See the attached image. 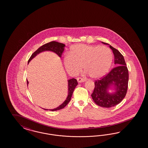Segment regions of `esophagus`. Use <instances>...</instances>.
Listing matches in <instances>:
<instances>
[{
    "label": "esophagus",
    "instance_id": "obj_1",
    "mask_svg": "<svg viewBox=\"0 0 148 148\" xmlns=\"http://www.w3.org/2000/svg\"><path fill=\"white\" fill-rule=\"evenodd\" d=\"M77 81L78 82H82L86 81V79L85 78H82V77H77Z\"/></svg>",
    "mask_w": 148,
    "mask_h": 148
}]
</instances>
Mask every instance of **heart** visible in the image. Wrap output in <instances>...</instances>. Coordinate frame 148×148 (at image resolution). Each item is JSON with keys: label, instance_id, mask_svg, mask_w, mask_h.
Returning <instances> with one entry per match:
<instances>
[{"label": "heart", "instance_id": "obj_1", "mask_svg": "<svg viewBox=\"0 0 148 148\" xmlns=\"http://www.w3.org/2000/svg\"><path fill=\"white\" fill-rule=\"evenodd\" d=\"M113 54L105 46L78 44L73 45L63 59L67 72L75 75L84 68L90 77L98 79L105 75L112 64Z\"/></svg>", "mask_w": 148, "mask_h": 148}]
</instances>
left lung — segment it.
<instances>
[{
    "label": "left lung",
    "mask_w": 148,
    "mask_h": 148,
    "mask_svg": "<svg viewBox=\"0 0 148 148\" xmlns=\"http://www.w3.org/2000/svg\"><path fill=\"white\" fill-rule=\"evenodd\" d=\"M110 48L114 54L116 67L99 80L94 81V90L91 94L94 103L103 108H111L120 103L125 98L128 87L129 72L124 58L116 48L111 45ZM112 85H114L116 92L110 94L108 90Z\"/></svg>",
    "instance_id": "left-lung-1"
}]
</instances>
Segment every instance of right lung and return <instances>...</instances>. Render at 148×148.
Here are the masks:
<instances>
[{"mask_svg": "<svg viewBox=\"0 0 148 148\" xmlns=\"http://www.w3.org/2000/svg\"><path fill=\"white\" fill-rule=\"evenodd\" d=\"M64 46H65V45L64 44L59 43V42H56V41H52V42H49L48 43H46L45 45H43L36 51H35L33 54H32L31 57L28 60V63L32 60V58H34V57H35L37 54L40 53L42 51H53V52H54L55 53H56L57 55H58L60 57H61L62 53L64 51ZM27 81V85H28L29 82H28V81ZM68 94L67 98L66 99V100L61 105H60L58 108H54L53 110H50V111H57V110L62 109L70 101L71 98H72V94H73V93L74 92V90L75 89V88L76 87V86L77 85L78 83H77V80L73 78V79H71L68 81ZM44 110H48L47 109H44Z\"/></svg>", "mask_w": 148, "mask_h": 148, "instance_id": "add662e5", "label": "right lung"}]
</instances>
